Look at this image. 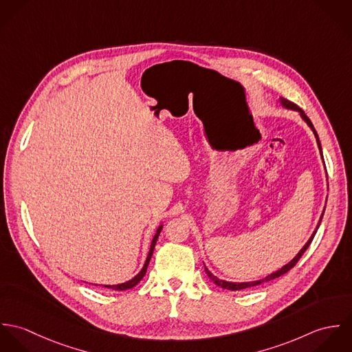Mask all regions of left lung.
I'll use <instances>...</instances> for the list:
<instances>
[{"label": "left lung", "instance_id": "left-lung-1", "mask_svg": "<svg viewBox=\"0 0 352 352\" xmlns=\"http://www.w3.org/2000/svg\"><path fill=\"white\" fill-rule=\"evenodd\" d=\"M282 101V104L286 107V108H290V109H296V111H300L301 112V116L303 118V120L309 124V127L313 130V133H314V135H316V138H317V144H318V148H320V151H321V145H320V140H318V135H317V133H316V130H314V127H313V124H311V122H310V119L306 116V113L302 111L301 108L297 105V104H294V102H292V101L287 100V99H280ZM322 154V153H321ZM321 218H322V215H321ZM320 226V225H318ZM318 226H317V229H318ZM317 229L314 230V233L311 234V237L309 239V241L305 244V247L302 248L301 251L298 252V254L289 263V264H286L285 267H282L280 270H278L276 272H274V274H271V275H268L267 278H264V279H260V280H254V282H247V283H233V282H225V280H221V279H218L217 276H214L207 268H204L206 270V274L208 275V278L217 285V286H219V287H222V289H228V290H232V292H236V290H243V289H248V287H254V286H258V285H261V283H264V282H270V280H272V279H276V278H279V276H282V275H285L287 271H290L297 263H298V260L301 258L302 254L305 253V251L309 248V245H310V243L313 241V239H314V236H316V233H317Z\"/></svg>", "mask_w": 352, "mask_h": 352}]
</instances>
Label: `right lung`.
Segmentation results:
<instances>
[{"mask_svg":"<svg viewBox=\"0 0 352 352\" xmlns=\"http://www.w3.org/2000/svg\"><path fill=\"white\" fill-rule=\"evenodd\" d=\"M160 232H161V226L158 228V230H157L155 236L153 237V241H151V251H149L148 258H146V261H145V265H144V268L141 270V272H140L137 276H134L131 280L126 282V283H122V285H113V286H104V287H108V289H113V290H119V292H123V290H129V289H133L135 285H138V283L141 282V279L144 278V275L146 274V270H148V265H149L151 254H153V251H154V247H155V243H157V239H158V234H160Z\"/></svg>","mask_w":352,"mask_h":352,"instance_id":"right-lung-1","label":"right lung"}]
</instances>
